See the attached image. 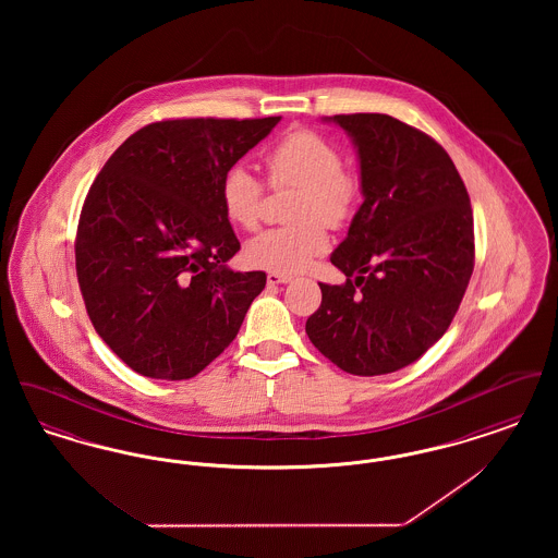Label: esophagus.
<instances>
[{"mask_svg":"<svg viewBox=\"0 0 558 558\" xmlns=\"http://www.w3.org/2000/svg\"><path fill=\"white\" fill-rule=\"evenodd\" d=\"M289 282H292V276L278 274V271H269V274H267V284H271V287H276V284H289Z\"/></svg>","mask_w":558,"mask_h":558,"instance_id":"obj_1","label":"esophagus"}]
</instances>
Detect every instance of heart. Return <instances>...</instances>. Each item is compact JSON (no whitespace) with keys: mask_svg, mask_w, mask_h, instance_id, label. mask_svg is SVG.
<instances>
[{"mask_svg":"<svg viewBox=\"0 0 558 558\" xmlns=\"http://www.w3.org/2000/svg\"><path fill=\"white\" fill-rule=\"evenodd\" d=\"M271 186L301 187L289 228L267 230L244 248L248 266L278 274H299L328 248L326 226H341L353 211L357 186L345 173L343 155L326 137L294 130L264 150ZM221 205L230 223L255 232L262 221L264 184L244 167L232 169L221 184Z\"/></svg>","mask_w":558,"mask_h":558,"instance_id":"b5f03b06","label":"heart"}]
</instances>
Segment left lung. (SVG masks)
<instances>
[{
    "instance_id": "1",
    "label": "left lung",
    "mask_w": 558,
    "mask_h": 558,
    "mask_svg": "<svg viewBox=\"0 0 558 558\" xmlns=\"http://www.w3.org/2000/svg\"><path fill=\"white\" fill-rule=\"evenodd\" d=\"M360 160L364 203L330 255L305 332L341 371L378 376L416 362L456 316L475 266L473 209L450 155L380 112L335 114Z\"/></svg>"
}]
</instances>
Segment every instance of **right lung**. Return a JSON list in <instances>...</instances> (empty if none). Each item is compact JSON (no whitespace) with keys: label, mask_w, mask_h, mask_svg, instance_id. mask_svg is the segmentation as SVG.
I'll return each instance as SVG.
<instances>
[{"label":"right lung","mask_w":558,"mask_h":558,"mask_svg":"<svg viewBox=\"0 0 558 558\" xmlns=\"http://www.w3.org/2000/svg\"><path fill=\"white\" fill-rule=\"evenodd\" d=\"M280 117L175 119L130 135L87 192L75 240L96 332L132 371L184 380L239 335L264 271H234L228 171Z\"/></svg>","instance_id":"1"}]
</instances>
